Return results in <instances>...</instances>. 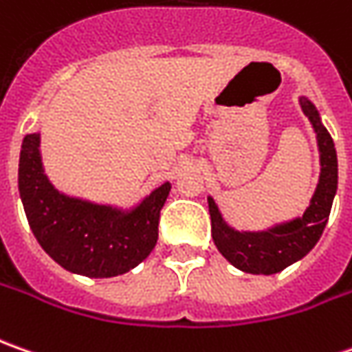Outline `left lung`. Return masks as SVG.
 Here are the masks:
<instances>
[{
	"instance_id": "left-lung-1",
	"label": "left lung",
	"mask_w": 352,
	"mask_h": 352,
	"mask_svg": "<svg viewBox=\"0 0 352 352\" xmlns=\"http://www.w3.org/2000/svg\"><path fill=\"white\" fill-rule=\"evenodd\" d=\"M302 111L314 124L320 140L321 175L311 204L302 218L276 226L269 232L239 234L222 222L212 199H208L212 218V237L218 251L234 267L251 274L280 273L288 265L302 259L318 243L329 220L335 190H337V152L331 134L321 126L318 113L308 99H302Z\"/></svg>"
}]
</instances>
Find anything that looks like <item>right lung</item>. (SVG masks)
<instances>
[{"instance_id":"add662e5","label":"right lung","mask_w":352,"mask_h":352,"mask_svg":"<svg viewBox=\"0 0 352 352\" xmlns=\"http://www.w3.org/2000/svg\"><path fill=\"white\" fill-rule=\"evenodd\" d=\"M169 190V183L155 188L130 214L67 199L44 177L38 134H27L21 146L19 192L29 226L41 248L72 273L109 278L140 265L157 243Z\"/></svg>"}]
</instances>
